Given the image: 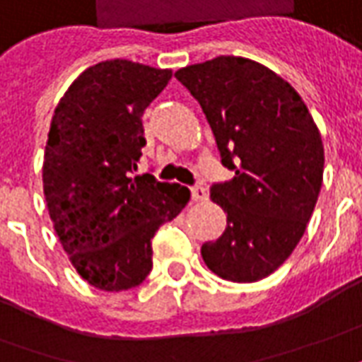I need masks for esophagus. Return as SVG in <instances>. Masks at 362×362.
I'll return each mask as SVG.
<instances>
[{
    "label": "esophagus",
    "instance_id": "esophagus-1",
    "mask_svg": "<svg viewBox=\"0 0 362 362\" xmlns=\"http://www.w3.org/2000/svg\"><path fill=\"white\" fill-rule=\"evenodd\" d=\"M192 199L194 202H206L207 199V192L204 186H194L192 188Z\"/></svg>",
    "mask_w": 362,
    "mask_h": 362
}]
</instances>
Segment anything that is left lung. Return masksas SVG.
Segmentation results:
<instances>
[{
  "mask_svg": "<svg viewBox=\"0 0 362 362\" xmlns=\"http://www.w3.org/2000/svg\"><path fill=\"white\" fill-rule=\"evenodd\" d=\"M178 82L198 100L231 180L211 186L227 227L202 245L207 269L231 282H257L292 255L323 182L317 125L292 86L241 57L180 68Z\"/></svg>",
  "mask_w": 362,
  "mask_h": 362,
  "instance_id": "8db88e82",
  "label": "left lung"
}]
</instances>
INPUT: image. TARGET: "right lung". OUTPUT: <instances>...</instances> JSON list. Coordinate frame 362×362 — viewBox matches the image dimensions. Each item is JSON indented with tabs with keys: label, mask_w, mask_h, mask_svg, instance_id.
Listing matches in <instances>:
<instances>
[{
	"label": "right lung",
	"mask_w": 362,
	"mask_h": 362,
	"mask_svg": "<svg viewBox=\"0 0 362 362\" xmlns=\"http://www.w3.org/2000/svg\"><path fill=\"white\" fill-rule=\"evenodd\" d=\"M173 70L105 60L76 78L50 121L42 188L62 249L88 284L121 292L153 269L151 239L189 189L133 176L146 145L143 111Z\"/></svg>",
	"instance_id": "obj_1"
}]
</instances>
